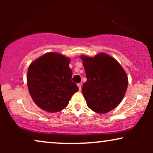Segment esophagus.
<instances>
[{
  "instance_id": "esophagus-1",
  "label": "esophagus",
  "mask_w": 153,
  "mask_h": 153,
  "mask_svg": "<svg viewBox=\"0 0 153 153\" xmlns=\"http://www.w3.org/2000/svg\"><path fill=\"white\" fill-rule=\"evenodd\" d=\"M77 85H78L79 91H81V83H78V84H77Z\"/></svg>"
}]
</instances>
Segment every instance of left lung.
Here are the masks:
<instances>
[{
	"mask_svg": "<svg viewBox=\"0 0 153 153\" xmlns=\"http://www.w3.org/2000/svg\"><path fill=\"white\" fill-rule=\"evenodd\" d=\"M81 58L87 78L82 87L87 106L98 114H106L124 97L128 85L126 72L116 60L106 53Z\"/></svg>",
	"mask_w": 153,
	"mask_h": 153,
	"instance_id": "8db88e82",
	"label": "left lung"
}]
</instances>
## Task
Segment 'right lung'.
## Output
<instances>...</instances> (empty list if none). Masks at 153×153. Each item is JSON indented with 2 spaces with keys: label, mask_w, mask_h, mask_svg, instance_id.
<instances>
[{
  "label": "right lung",
  "mask_w": 153,
  "mask_h": 153,
  "mask_svg": "<svg viewBox=\"0 0 153 153\" xmlns=\"http://www.w3.org/2000/svg\"><path fill=\"white\" fill-rule=\"evenodd\" d=\"M70 60L57 53H48L30 65L27 76L29 93L35 104L53 113L68 105L79 88L72 81Z\"/></svg>",
  "instance_id": "add662e5"
}]
</instances>
